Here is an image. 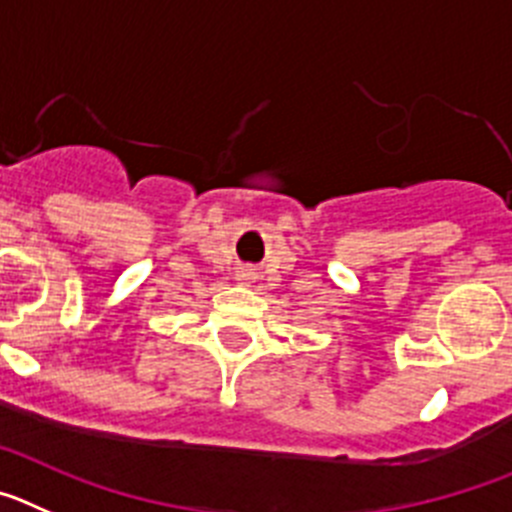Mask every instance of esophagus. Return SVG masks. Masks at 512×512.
Instances as JSON below:
<instances>
[{
	"label": "esophagus",
	"mask_w": 512,
	"mask_h": 512,
	"mask_svg": "<svg viewBox=\"0 0 512 512\" xmlns=\"http://www.w3.org/2000/svg\"><path fill=\"white\" fill-rule=\"evenodd\" d=\"M242 278H245V275H242Z\"/></svg>",
	"instance_id": "esophagus-1"
}]
</instances>
